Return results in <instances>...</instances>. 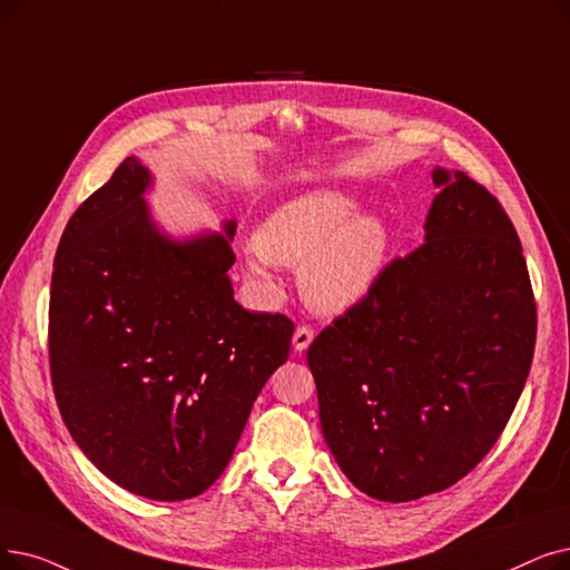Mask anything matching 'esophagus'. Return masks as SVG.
Listing matches in <instances>:
<instances>
[{
	"label": "esophagus",
	"instance_id": "34e87169",
	"mask_svg": "<svg viewBox=\"0 0 570 570\" xmlns=\"http://www.w3.org/2000/svg\"><path fill=\"white\" fill-rule=\"evenodd\" d=\"M312 340H314V331L309 326H298V328H295V333H293V350L295 352H305L307 346L312 344Z\"/></svg>",
	"mask_w": 570,
	"mask_h": 570
}]
</instances>
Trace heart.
<instances>
[{
  "label": "heart",
  "instance_id": "1",
  "mask_svg": "<svg viewBox=\"0 0 570 570\" xmlns=\"http://www.w3.org/2000/svg\"><path fill=\"white\" fill-rule=\"evenodd\" d=\"M361 203L340 188H316L272 209L244 249L252 275L267 279L275 265L298 267L309 307L342 314L365 301L386 267L391 230L380 214H358Z\"/></svg>",
  "mask_w": 570,
  "mask_h": 570
}]
</instances>
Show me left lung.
I'll return each mask as SVG.
<instances>
[{
    "label": "left lung",
    "mask_w": 570,
    "mask_h": 570,
    "mask_svg": "<svg viewBox=\"0 0 570 570\" xmlns=\"http://www.w3.org/2000/svg\"><path fill=\"white\" fill-rule=\"evenodd\" d=\"M440 190L424 244L307 350L318 422L342 473L405 503L459 482L503 433L535 346V301L508 214L463 171Z\"/></svg>",
    "instance_id": "8db88e82"
}]
</instances>
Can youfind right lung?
Listing matches in <instances>:
<instances>
[{
	"label": "right lung",
	"instance_id": "1",
	"mask_svg": "<svg viewBox=\"0 0 570 570\" xmlns=\"http://www.w3.org/2000/svg\"><path fill=\"white\" fill-rule=\"evenodd\" d=\"M154 184L130 156L69 218L48 352L60 414L95 468L137 497L184 501L230 463L293 321L235 301V218L171 237L144 197Z\"/></svg>",
	"mask_w": 570,
	"mask_h": 570
}]
</instances>
